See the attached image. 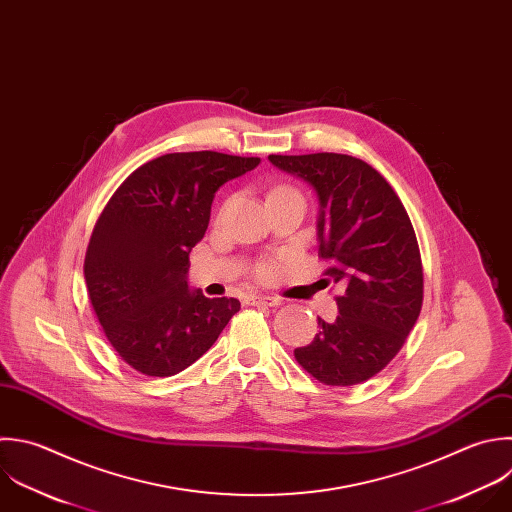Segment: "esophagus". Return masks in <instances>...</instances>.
<instances>
[{
	"label": "esophagus",
	"mask_w": 512,
	"mask_h": 512,
	"mask_svg": "<svg viewBox=\"0 0 512 512\" xmlns=\"http://www.w3.org/2000/svg\"><path fill=\"white\" fill-rule=\"evenodd\" d=\"M248 304L252 306H280L282 300L276 296H262V294H252L248 296Z\"/></svg>",
	"instance_id": "esophagus-1"
}]
</instances>
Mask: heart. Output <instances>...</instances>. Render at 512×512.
I'll list each match as a JSON object with an SVG mask.
<instances>
[{"instance_id": "1", "label": "heart", "mask_w": 512, "mask_h": 512, "mask_svg": "<svg viewBox=\"0 0 512 512\" xmlns=\"http://www.w3.org/2000/svg\"><path fill=\"white\" fill-rule=\"evenodd\" d=\"M280 190H294V188L280 186V188H276L274 192H280ZM294 192H298V190H294ZM256 274H258V278H260V280H268V278L274 274V268H272L270 264H260V266H258V270H256Z\"/></svg>"}]
</instances>
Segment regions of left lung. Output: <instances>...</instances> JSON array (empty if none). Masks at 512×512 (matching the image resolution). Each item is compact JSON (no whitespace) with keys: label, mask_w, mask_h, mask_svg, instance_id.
<instances>
[{"label":"left lung","mask_w":512,"mask_h":512,"mask_svg":"<svg viewBox=\"0 0 512 512\" xmlns=\"http://www.w3.org/2000/svg\"><path fill=\"white\" fill-rule=\"evenodd\" d=\"M268 160L314 186L320 198L318 258L324 276L344 288L334 322L296 348L298 364L328 386H352L378 374L414 328L424 274L412 222L392 186L366 162L346 154Z\"/></svg>","instance_id":"obj_1"}]
</instances>
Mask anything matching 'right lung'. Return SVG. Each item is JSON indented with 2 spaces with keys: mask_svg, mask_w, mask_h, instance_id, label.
<instances>
[{
  "mask_svg": "<svg viewBox=\"0 0 512 512\" xmlns=\"http://www.w3.org/2000/svg\"><path fill=\"white\" fill-rule=\"evenodd\" d=\"M260 164L220 152H176L134 170L102 210L84 260L88 296L112 348L146 376L194 364L240 310L186 282L216 190Z\"/></svg>",
  "mask_w": 512,
  "mask_h": 512,
  "instance_id": "1",
  "label": "right lung"
}]
</instances>
